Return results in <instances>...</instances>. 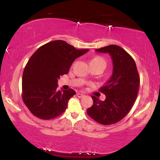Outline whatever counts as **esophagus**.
Here are the masks:
<instances>
[{"label":"esophagus","instance_id":"1","mask_svg":"<svg viewBox=\"0 0 160 160\" xmlns=\"http://www.w3.org/2000/svg\"><path fill=\"white\" fill-rule=\"evenodd\" d=\"M77 97H78V98H83V97H84V96H85V95H84V94H83V93H78L77 94Z\"/></svg>","mask_w":160,"mask_h":160}]
</instances>
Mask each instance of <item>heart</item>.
Here are the masks:
<instances>
[{"mask_svg":"<svg viewBox=\"0 0 160 160\" xmlns=\"http://www.w3.org/2000/svg\"><path fill=\"white\" fill-rule=\"evenodd\" d=\"M91 63L93 64H103L105 67L106 66V60L104 58H103L100 56H97V57H94L91 60Z\"/></svg>","mask_w":160,"mask_h":160,"instance_id":"b5f03b06","label":"heart"}]
</instances>
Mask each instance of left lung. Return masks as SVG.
<instances>
[{
    "mask_svg": "<svg viewBox=\"0 0 160 160\" xmlns=\"http://www.w3.org/2000/svg\"><path fill=\"white\" fill-rule=\"evenodd\" d=\"M96 51L111 56L113 73L99 90L105 94V100L92 96L93 104L87 113L99 124L110 125L121 120L131 110L139 92L140 77L135 60L121 47L109 45Z\"/></svg>",
    "mask_w": 160,
    "mask_h": 160,
    "instance_id": "obj_1",
    "label": "left lung"
}]
</instances>
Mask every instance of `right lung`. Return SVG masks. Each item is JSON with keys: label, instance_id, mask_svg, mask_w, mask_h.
<instances>
[{"label": "right lung", "instance_id": "right-lung-1", "mask_svg": "<svg viewBox=\"0 0 160 160\" xmlns=\"http://www.w3.org/2000/svg\"><path fill=\"white\" fill-rule=\"evenodd\" d=\"M77 50L63 40L40 46L24 68L22 100L31 113L42 120L58 117L66 110L74 90L58 91V79L67 74L73 61L88 51Z\"/></svg>", "mask_w": 160, "mask_h": 160}]
</instances>
